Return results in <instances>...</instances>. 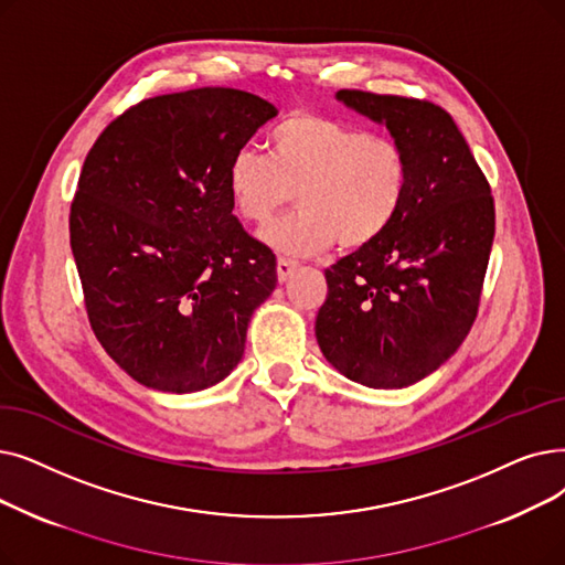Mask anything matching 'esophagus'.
Instances as JSON below:
<instances>
[{"instance_id":"esophagus-1","label":"esophagus","mask_w":565,"mask_h":565,"mask_svg":"<svg viewBox=\"0 0 565 565\" xmlns=\"http://www.w3.org/2000/svg\"><path fill=\"white\" fill-rule=\"evenodd\" d=\"M296 269H298L296 260H288V258L277 260V277H279L281 284H286L292 277V273H296Z\"/></svg>"}]
</instances>
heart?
<instances>
[{"label": "heart", "mask_w": 565, "mask_h": 565, "mask_svg": "<svg viewBox=\"0 0 565 565\" xmlns=\"http://www.w3.org/2000/svg\"><path fill=\"white\" fill-rule=\"evenodd\" d=\"M408 191V157L387 136L296 110L269 134V157L242 150L228 163V193L244 222L263 226L296 193L300 210L263 231L288 256L370 247L395 224Z\"/></svg>", "instance_id": "heart-1"}]
</instances>
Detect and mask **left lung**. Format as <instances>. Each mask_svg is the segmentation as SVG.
Masks as SVG:
<instances>
[{
  "instance_id": "1",
  "label": "left lung",
  "mask_w": 565,
  "mask_h": 565,
  "mask_svg": "<svg viewBox=\"0 0 565 565\" xmlns=\"http://www.w3.org/2000/svg\"><path fill=\"white\" fill-rule=\"evenodd\" d=\"M408 157V191L383 237L326 269L316 316L326 360L347 379L408 387L469 334L494 242V199L455 119L429 102L339 89Z\"/></svg>"
}]
</instances>
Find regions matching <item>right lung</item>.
I'll return each instance as SVG.
<instances>
[{
	"label": "right lung",
	"instance_id": "add662e5",
	"mask_svg": "<svg viewBox=\"0 0 565 565\" xmlns=\"http://www.w3.org/2000/svg\"><path fill=\"white\" fill-rule=\"evenodd\" d=\"M275 115L231 87L154 96L110 121L83 163L68 233L89 326L145 387L224 381L273 296L277 258L233 214L228 163Z\"/></svg>",
	"mask_w": 565,
	"mask_h": 565
}]
</instances>
